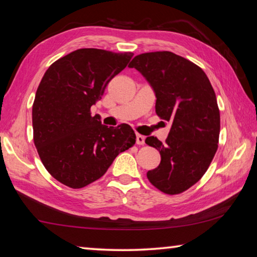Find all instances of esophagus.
Listing matches in <instances>:
<instances>
[{"label":"esophagus","instance_id":"34e87169","mask_svg":"<svg viewBox=\"0 0 257 257\" xmlns=\"http://www.w3.org/2000/svg\"><path fill=\"white\" fill-rule=\"evenodd\" d=\"M136 144L137 145H144L145 144V137L143 135H136Z\"/></svg>","mask_w":257,"mask_h":257}]
</instances>
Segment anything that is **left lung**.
I'll use <instances>...</instances> for the list:
<instances>
[{
	"label": "left lung",
	"instance_id": "1",
	"mask_svg": "<svg viewBox=\"0 0 257 257\" xmlns=\"http://www.w3.org/2000/svg\"><path fill=\"white\" fill-rule=\"evenodd\" d=\"M128 67L150 82L156 114L171 124L164 144L154 136L145 139L161 154L147 178L165 194H180L201 179L216 153L220 111L214 89L201 68L169 51L139 54Z\"/></svg>",
	"mask_w": 257,
	"mask_h": 257
}]
</instances>
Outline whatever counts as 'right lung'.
I'll return each mask as SVG.
<instances>
[{
    "instance_id": "add662e5",
    "label": "right lung",
    "mask_w": 257,
    "mask_h": 257,
    "mask_svg": "<svg viewBox=\"0 0 257 257\" xmlns=\"http://www.w3.org/2000/svg\"><path fill=\"white\" fill-rule=\"evenodd\" d=\"M133 55L80 49L56 60L43 76L33 104L34 143L61 184L73 189L92 184L136 142L129 124L107 128L90 113Z\"/></svg>"
}]
</instances>
